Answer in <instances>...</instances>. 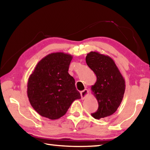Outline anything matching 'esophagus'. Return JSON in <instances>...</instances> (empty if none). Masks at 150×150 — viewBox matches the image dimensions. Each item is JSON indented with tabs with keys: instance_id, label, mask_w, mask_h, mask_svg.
I'll return each mask as SVG.
<instances>
[{
	"instance_id": "obj_1",
	"label": "esophagus",
	"mask_w": 150,
	"mask_h": 150,
	"mask_svg": "<svg viewBox=\"0 0 150 150\" xmlns=\"http://www.w3.org/2000/svg\"><path fill=\"white\" fill-rule=\"evenodd\" d=\"M88 95V91L87 89H85L82 91H81V96L82 99H85Z\"/></svg>"
}]
</instances>
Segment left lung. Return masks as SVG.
<instances>
[{"label": "left lung", "mask_w": 150, "mask_h": 150, "mask_svg": "<svg viewBox=\"0 0 150 150\" xmlns=\"http://www.w3.org/2000/svg\"><path fill=\"white\" fill-rule=\"evenodd\" d=\"M86 63L96 76L91 90L98 103L96 112L91 114L95 119L110 116L117 110L125 91V80L114 60L108 55L91 52Z\"/></svg>", "instance_id": "8db88e82"}]
</instances>
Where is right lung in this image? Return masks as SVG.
Here are the masks:
<instances>
[{"mask_svg":"<svg viewBox=\"0 0 150 150\" xmlns=\"http://www.w3.org/2000/svg\"><path fill=\"white\" fill-rule=\"evenodd\" d=\"M73 56L52 53L38 63L28 81L27 95L33 108L44 117L56 120L80 99L74 78L68 70Z\"/></svg>","mask_w":150,"mask_h":150,"instance_id":"right-lung-1","label":"right lung"}]
</instances>
